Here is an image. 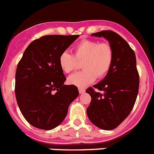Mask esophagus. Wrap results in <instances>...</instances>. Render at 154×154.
I'll use <instances>...</instances> for the list:
<instances>
[{
    "label": "esophagus",
    "instance_id": "esophagus-1",
    "mask_svg": "<svg viewBox=\"0 0 154 154\" xmlns=\"http://www.w3.org/2000/svg\"><path fill=\"white\" fill-rule=\"evenodd\" d=\"M79 92L80 94H82V93H85V90L82 89V88H79Z\"/></svg>",
    "mask_w": 154,
    "mask_h": 154
}]
</instances>
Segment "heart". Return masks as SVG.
I'll return each instance as SVG.
<instances>
[{"mask_svg": "<svg viewBox=\"0 0 154 154\" xmlns=\"http://www.w3.org/2000/svg\"><path fill=\"white\" fill-rule=\"evenodd\" d=\"M114 59L112 47L107 43L97 40L84 39L73 47V55L64 51L58 58L59 66L64 73H70L77 66V61H82L81 72L72 75L68 83L83 88L97 78L101 79L108 73Z\"/></svg>", "mask_w": 154, "mask_h": 154, "instance_id": "obj_1", "label": "heart"}]
</instances>
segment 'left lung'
<instances>
[{"mask_svg": "<svg viewBox=\"0 0 154 154\" xmlns=\"http://www.w3.org/2000/svg\"><path fill=\"white\" fill-rule=\"evenodd\" d=\"M92 36L108 40L114 59L104 79L86 90L91 97L86 112L90 122L97 127L112 130L128 116L136 103L140 85L136 54L128 43L111 30L96 32Z\"/></svg>", "mask_w": 154, "mask_h": 154, "instance_id": "obj_1", "label": "left lung"}]
</instances>
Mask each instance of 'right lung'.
<instances>
[{
    "instance_id": "right-lung-1",
    "label": "right lung",
    "mask_w": 154,
    "mask_h": 154,
    "mask_svg": "<svg viewBox=\"0 0 154 154\" xmlns=\"http://www.w3.org/2000/svg\"><path fill=\"white\" fill-rule=\"evenodd\" d=\"M79 35H48L35 39L25 51L15 73V97L26 120L37 128L51 130L63 122L70 103L79 96L66 78L59 56Z\"/></svg>"
}]
</instances>
